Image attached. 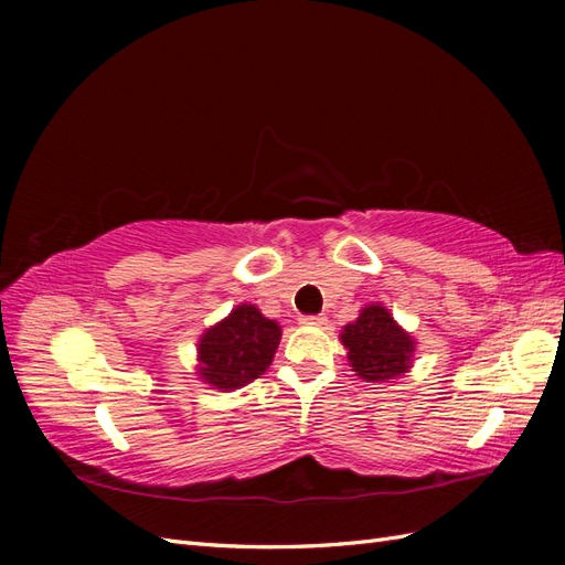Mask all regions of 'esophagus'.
<instances>
[{"instance_id":"esophagus-1","label":"esophagus","mask_w":565,"mask_h":565,"mask_svg":"<svg viewBox=\"0 0 565 565\" xmlns=\"http://www.w3.org/2000/svg\"><path fill=\"white\" fill-rule=\"evenodd\" d=\"M328 322V318H324L322 313L320 316H303L301 318V324H324Z\"/></svg>"}]
</instances>
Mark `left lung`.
<instances>
[{
	"mask_svg": "<svg viewBox=\"0 0 565 565\" xmlns=\"http://www.w3.org/2000/svg\"><path fill=\"white\" fill-rule=\"evenodd\" d=\"M341 341L349 351V363L358 377L367 382H388L409 367L415 341L403 332L384 306L374 303L361 318L347 324Z\"/></svg>",
	"mask_w": 565,
	"mask_h": 565,
	"instance_id": "1",
	"label": "left lung"
}]
</instances>
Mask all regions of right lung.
I'll return each instance as SVG.
<instances>
[{"label":"right lung","instance_id":"1","mask_svg":"<svg viewBox=\"0 0 565 565\" xmlns=\"http://www.w3.org/2000/svg\"><path fill=\"white\" fill-rule=\"evenodd\" d=\"M280 344V328L252 303H243L200 339V380L237 388L259 377Z\"/></svg>","mask_w":565,"mask_h":565}]
</instances>
